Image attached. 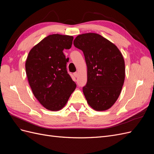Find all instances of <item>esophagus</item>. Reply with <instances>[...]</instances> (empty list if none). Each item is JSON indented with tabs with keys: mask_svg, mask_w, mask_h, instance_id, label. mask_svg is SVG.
<instances>
[{
	"mask_svg": "<svg viewBox=\"0 0 154 154\" xmlns=\"http://www.w3.org/2000/svg\"><path fill=\"white\" fill-rule=\"evenodd\" d=\"M74 74V76L76 78V77L78 76V72H74V74Z\"/></svg>",
	"mask_w": 154,
	"mask_h": 154,
	"instance_id": "esophagus-1",
	"label": "esophagus"
}]
</instances>
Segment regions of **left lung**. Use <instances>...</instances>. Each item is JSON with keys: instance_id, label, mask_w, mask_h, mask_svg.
Segmentation results:
<instances>
[{"instance_id": "left-lung-1", "label": "left lung", "mask_w": 154, "mask_h": 154, "mask_svg": "<svg viewBox=\"0 0 154 154\" xmlns=\"http://www.w3.org/2000/svg\"><path fill=\"white\" fill-rule=\"evenodd\" d=\"M74 45L83 51L87 66V82L83 92L97 111L110 109L120 95L125 77V61L119 49L100 35H80Z\"/></svg>"}]
</instances>
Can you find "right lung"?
<instances>
[{
    "mask_svg": "<svg viewBox=\"0 0 154 154\" xmlns=\"http://www.w3.org/2000/svg\"><path fill=\"white\" fill-rule=\"evenodd\" d=\"M73 36L51 35L32 48L26 62V71L32 93L41 105L52 111L66 105L76 84L67 73L69 58L63 49L71 48Z\"/></svg>",
    "mask_w": 154,
    "mask_h": 154,
    "instance_id": "obj_1",
    "label": "right lung"
}]
</instances>
